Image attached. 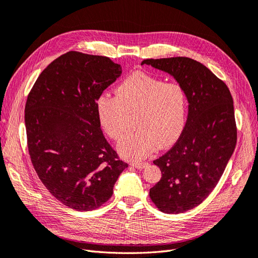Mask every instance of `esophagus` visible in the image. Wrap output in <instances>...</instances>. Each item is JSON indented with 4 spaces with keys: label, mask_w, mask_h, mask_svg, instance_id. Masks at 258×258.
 <instances>
[{
    "label": "esophagus",
    "mask_w": 258,
    "mask_h": 258,
    "mask_svg": "<svg viewBox=\"0 0 258 258\" xmlns=\"http://www.w3.org/2000/svg\"><path fill=\"white\" fill-rule=\"evenodd\" d=\"M148 165H150V163H148V162H132L131 163L132 167H135V168H137L139 170H142V169L146 168Z\"/></svg>",
    "instance_id": "obj_1"
}]
</instances>
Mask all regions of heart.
I'll list each match as a JSON object with an SVG mask.
<instances>
[{
	"label": "heart",
	"mask_w": 258,
	"mask_h": 258,
	"mask_svg": "<svg viewBox=\"0 0 258 258\" xmlns=\"http://www.w3.org/2000/svg\"><path fill=\"white\" fill-rule=\"evenodd\" d=\"M116 96L102 93L96 102V111L100 126L115 141L126 136L127 114L137 113V131L118 145L123 158L134 161L145 159L157 145L169 147L182 135L188 99L181 85L136 72L119 84Z\"/></svg>",
	"instance_id": "1"
}]
</instances>
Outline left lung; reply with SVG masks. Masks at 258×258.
<instances>
[{
    "mask_svg": "<svg viewBox=\"0 0 258 258\" xmlns=\"http://www.w3.org/2000/svg\"><path fill=\"white\" fill-rule=\"evenodd\" d=\"M141 64L173 76L187 93L188 115L184 130L174 146L154 160L161 178L150 190L161 212L183 213L199 206L214 189L235 151L232 97L223 81L194 59H146Z\"/></svg>",
    "mask_w": 258,
    "mask_h": 258,
    "instance_id": "1",
    "label": "left lung"
}]
</instances>
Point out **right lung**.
Wrapping results in <instances>:
<instances>
[{"label": "right lung", "mask_w": 258, "mask_h": 258, "mask_svg": "<svg viewBox=\"0 0 258 258\" xmlns=\"http://www.w3.org/2000/svg\"><path fill=\"white\" fill-rule=\"evenodd\" d=\"M120 74L110 58L69 51L40 74L27 99L32 165L52 196L76 211L105 204L128 167L106 141L96 111L98 98Z\"/></svg>", "instance_id": "add662e5"}]
</instances>
